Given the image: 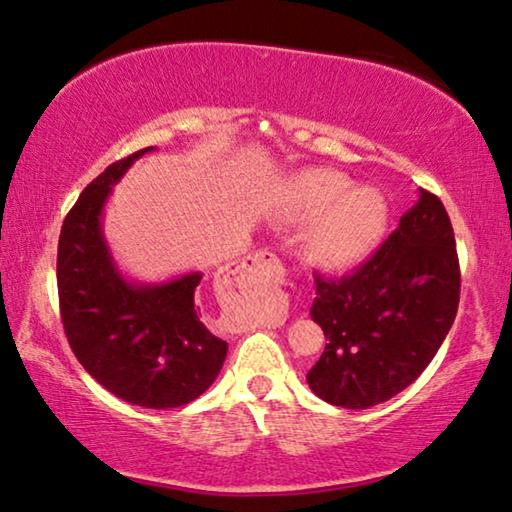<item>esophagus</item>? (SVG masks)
<instances>
[{
    "label": "esophagus",
    "mask_w": 512,
    "mask_h": 512,
    "mask_svg": "<svg viewBox=\"0 0 512 512\" xmlns=\"http://www.w3.org/2000/svg\"><path fill=\"white\" fill-rule=\"evenodd\" d=\"M236 271H239L243 278H250L257 282H280L285 278L282 262L278 259V255L269 253V250H257V253L243 257L241 262L236 264Z\"/></svg>",
    "instance_id": "obj_1"
}]
</instances>
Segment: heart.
<instances>
[{
	"instance_id": "heart-1",
	"label": "heart",
	"mask_w": 512,
	"mask_h": 512,
	"mask_svg": "<svg viewBox=\"0 0 512 512\" xmlns=\"http://www.w3.org/2000/svg\"><path fill=\"white\" fill-rule=\"evenodd\" d=\"M285 216L317 223L310 250L326 266H349L377 246L388 227V202L372 186L352 188L338 170H308L289 183Z\"/></svg>"
}]
</instances>
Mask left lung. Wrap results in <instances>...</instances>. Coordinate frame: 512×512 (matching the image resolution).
I'll use <instances>...</instances> for the list:
<instances>
[{"mask_svg":"<svg viewBox=\"0 0 512 512\" xmlns=\"http://www.w3.org/2000/svg\"><path fill=\"white\" fill-rule=\"evenodd\" d=\"M315 282L310 315L329 342L305 377L312 393L345 409L391 400L421 377L457 315L460 262L444 204L421 188L375 255Z\"/></svg>","mask_w":512,"mask_h":512,"instance_id":"obj_1","label":"left lung"}]
</instances>
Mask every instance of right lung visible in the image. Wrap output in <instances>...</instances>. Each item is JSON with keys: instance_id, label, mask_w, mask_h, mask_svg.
Masks as SVG:
<instances>
[{"instance_id": "obj_1", "label": "right lung", "mask_w": 512, "mask_h": 512, "mask_svg": "<svg viewBox=\"0 0 512 512\" xmlns=\"http://www.w3.org/2000/svg\"><path fill=\"white\" fill-rule=\"evenodd\" d=\"M135 151L89 183L61 225L57 289L64 333L91 377L117 398L147 409L193 402L218 377L227 342L197 308L202 273L163 285H133L117 266L101 230L105 200Z\"/></svg>"}]
</instances>
